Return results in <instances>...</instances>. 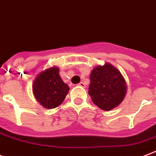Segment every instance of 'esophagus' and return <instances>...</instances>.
<instances>
[{"instance_id": "34e87169", "label": "esophagus", "mask_w": 156, "mask_h": 156, "mask_svg": "<svg viewBox=\"0 0 156 156\" xmlns=\"http://www.w3.org/2000/svg\"><path fill=\"white\" fill-rule=\"evenodd\" d=\"M78 86L82 87H86V85H85V83H83V82H81V83H78Z\"/></svg>"}]
</instances>
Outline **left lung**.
Here are the masks:
<instances>
[{"instance_id":"left-lung-1","label":"left lung","mask_w":156,"mask_h":156,"mask_svg":"<svg viewBox=\"0 0 156 156\" xmlns=\"http://www.w3.org/2000/svg\"><path fill=\"white\" fill-rule=\"evenodd\" d=\"M90 80L88 94L94 104L101 110H113L125 97V80L120 72L109 63L94 68Z\"/></svg>"}]
</instances>
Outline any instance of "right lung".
<instances>
[{
  "mask_svg": "<svg viewBox=\"0 0 156 156\" xmlns=\"http://www.w3.org/2000/svg\"><path fill=\"white\" fill-rule=\"evenodd\" d=\"M69 90V86L59 77L57 67L44 70L33 82L34 97L46 109H54L59 106L64 101Z\"/></svg>",
  "mask_w": 156,
  "mask_h": 156,
  "instance_id": "1",
  "label": "right lung"
}]
</instances>
